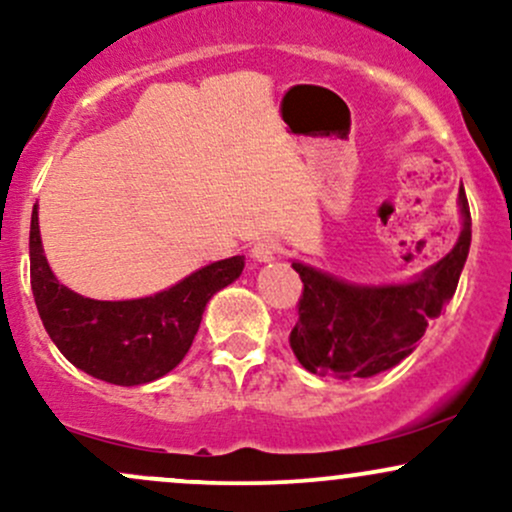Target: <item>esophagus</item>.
I'll list each match as a JSON object with an SVG mask.
<instances>
[{
  "label": "esophagus",
  "mask_w": 512,
  "mask_h": 512,
  "mask_svg": "<svg viewBox=\"0 0 512 512\" xmlns=\"http://www.w3.org/2000/svg\"><path fill=\"white\" fill-rule=\"evenodd\" d=\"M279 255H281V243L272 236L260 238L255 243V248H252V257H255L257 262H272Z\"/></svg>",
  "instance_id": "esophagus-1"
}]
</instances>
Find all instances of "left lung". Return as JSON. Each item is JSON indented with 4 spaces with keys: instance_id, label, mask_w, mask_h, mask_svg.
Masks as SVG:
<instances>
[{
    "instance_id": "obj_1",
    "label": "left lung",
    "mask_w": 512,
    "mask_h": 512,
    "mask_svg": "<svg viewBox=\"0 0 512 512\" xmlns=\"http://www.w3.org/2000/svg\"><path fill=\"white\" fill-rule=\"evenodd\" d=\"M462 228L455 248L407 284H349L298 260L303 296L291 349L305 370L337 378H370L397 366L455 296L472 243V216L460 187Z\"/></svg>"
}]
</instances>
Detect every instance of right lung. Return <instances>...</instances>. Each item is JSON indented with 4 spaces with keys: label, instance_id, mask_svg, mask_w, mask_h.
<instances>
[{
    "label": "right lung",
    "instance_id": "add662e5",
    "mask_svg": "<svg viewBox=\"0 0 512 512\" xmlns=\"http://www.w3.org/2000/svg\"><path fill=\"white\" fill-rule=\"evenodd\" d=\"M31 289L45 332L69 363L105 383L132 387L163 378L190 351L216 291L243 274L245 257L211 262L170 289L132 301H96L52 274L43 252L38 204L31 216Z\"/></svg>",
    "mask_w": 512,
    "mask_h": 512
}]
</instances>
